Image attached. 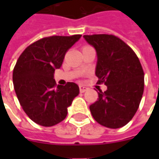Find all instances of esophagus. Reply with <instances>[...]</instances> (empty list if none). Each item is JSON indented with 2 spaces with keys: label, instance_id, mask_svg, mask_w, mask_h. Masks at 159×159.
Returning <instances> with one entry per match:
<instances>
[{
  "label": "esophagus",
  "instance_id": "obj_1",
  "mask_svg": "<svg viewBox=\"0 0 159 159\" xmlns=\"http://www.w3.org/2000/svg\"><path fill=\"white\" fill-rule=\"evenodd\" d=\"M88 89H89V88H87V87H85V86H83V85H80V93L86 92Z\"/></svg>",
  "mask_w": 159,
  "mask_h": 159
}]
</instances>
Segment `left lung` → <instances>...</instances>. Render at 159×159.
<instances>
[{
	"label": "left lung",
	"instance_id": "1",
	"mask_svg": "<svg viewBox=\"0 0 159 159\" xmlns=\"http://www.w3.org/2000/svg\"><path fill=\"white\" fill-rule=\"evenodd\" d=\"M97 53L95 75L98 98L89 106L91 114L100 125L109 128L125 125L137 111L144 89V72L134 51L112 34L84 35Z\"/></svg>",
	"mask_w": 159,
	"mask_h": 159
}]
</instances>
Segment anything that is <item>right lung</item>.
<instances>
[{
	"label": "right lung",
	"mask_w": 159,
	"mask_h": 159,
	"mask_svg": "<svg viewBox=\"0 0 159 159\" xmlns=\"http://www.w3.org/2000/svg\"><path fill=\"white\" fill-rule=\"evenodd\" d=\"M80 37L75 34L42 38L29 45L16 61L13 70L16 94L24 111L38 125L52 126L62 122L80 93L73 82L57 86L54 72Z\"/></svg>",
	"instance_id": "right-lung-1"
}]
</instances>
